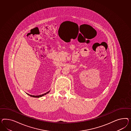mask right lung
Wrapping results in <instances>:
<instances>
[{
    "label": "right lung",
    "instance_id": "1",
    "mask_svg": "<svg viewBox=\"0 0 131 131\" xmlns=\"http://www.w3.org/2000/svg\"><path fill=\"white\" fill-rule=\"evenodd\" d=\"M49 92H50V91L48 92L47 93H44V94H41V95H30V94H28V95L31 96V97H36V98H39V97H41V96H42L45 95V94H46L47 93H49Z\"/></svg>",
    "mask_w": 131,
    "mask_h": 131
}]
</instances>
